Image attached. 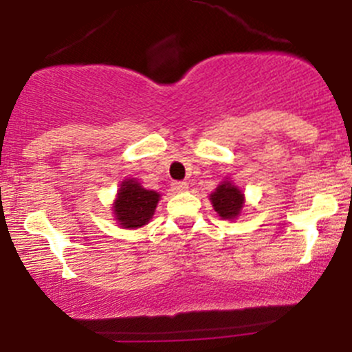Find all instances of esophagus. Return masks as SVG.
Returning <instances> with one entry per match:
<instances>
[{"label":"esophagus","instance_id":"obj_1","mask_svg":"<svg viewBox=\"0 0 352 352\" xmlns=\"http://www.w3.org/2000/svg\"><path fill=\"white\" fill-rule=\"evenodd\" d=\"M188 190V184L187 182H172V192L175 193H182Z\"/></svg>","mask_w":352,"mask_h":352}]
</instances>
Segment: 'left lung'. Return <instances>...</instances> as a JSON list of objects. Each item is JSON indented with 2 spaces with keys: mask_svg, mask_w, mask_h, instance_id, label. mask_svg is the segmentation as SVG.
I'll return each mask as SVG.
<instances>
[{
  "mask_svg": "<svg viewBox=\"0 0 352 352\" xmlns=\"http://www.w3.org/2000/svg\"><path fill=\"white\" fill-rule=\"evenodd\" d=\"M210 201H212L215 212L223 220H233V218H236L241 213L245 197L241 193V190L235 187L232 182H223L210 195Z\"/></svg>",
  "mask_w": 352,
  "mask_h": 352,
  "instance_id": "1",
  "label": "left lung"
}]
</instances>
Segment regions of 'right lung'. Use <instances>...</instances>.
<instances>
[{"instance_id":"right-lung-1","label":"right lung","mask_w":352,"mask_h":352,"mask_svg":"<svg viewBox=\"0 0 352 352\" xmlns=\"http://www.w3.org/2000/svg\"><path fill=\"white\" fill-rule=\"evenodd\" d=\"M159 199L160 193L144 188L137 180H124L114 201L117 223L124 228L144 227L151 221Z\"/></svg>"}]
</instances>
